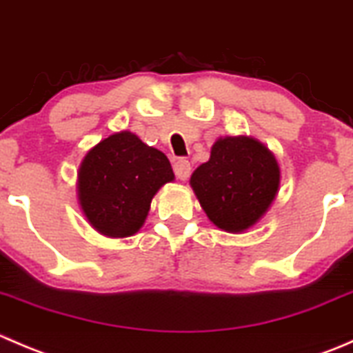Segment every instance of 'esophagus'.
I'll return each instance as SVG.
<instances>
[{"instance_id": "34e87169", "label": "esophagus", "mask_w": 353, "mask_h": 353, "mask_svg": "<svg viewBox=\"0 0 353 353\" xmlns=\"http://www.w3.org/2000/svg\"><path fill=\"white\" fill-rule=\"evenodd\" d=\"M174 172L181 181H186L191 174V163L186 159H179L174 163Z\"/></svg>"}]
</instances>
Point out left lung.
<instances>
[{"mask_svg":"<svg viewBox=\"0 0 353 353\" xmlns=\"http://www.w3.org/2000/svg\"><path fill=\"white\" fill-rule=\"evenodd\" d=\"M199 205L219 229L244 232L272 206L279 193L275 155L251 137H225L213 143L208 162L190 179Z\"/></svg>","mask_w":353,"mask_h":353,"instance_id":"1","label":"left lung"}]
</instances>
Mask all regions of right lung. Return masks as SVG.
<instances>
[{"mask_svg": "<svg viewBox=\"0 0 353 353\" xmlns=\"http://www.w3.org/2000/svg\"><path fill=\"white\" fill-rule=\"evenodd\" d=\"M174 181L169 159L130 131L110 134L78 169V201L88 223L108 237H130L145 223L152 198Z\"/></svg>", "mask_w": 353, "mask_h": 353, "instance_id": "obj_1", "label": "right lung"}]
</instances>
